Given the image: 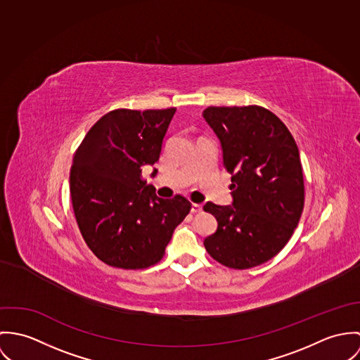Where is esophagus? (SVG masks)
I'll use <instances>...</instances> for the list:
<instances>
[{"mask_svg":"<svg viewBox=\"0 0 360 360\" xmlns=\"http://www.w3.org/2000/svg\"><path fill=\"white\" fill-rule=\"evenodd\" d=\"M201 210H202V207H201L200 204H196V202H193V204H192V207H191V211H192L193 214H196V212H201Z\"/></svg>","mask_w":360,"mask_h":360,"instance_id":"34e87169","label":"esophagus"}]
</instances>
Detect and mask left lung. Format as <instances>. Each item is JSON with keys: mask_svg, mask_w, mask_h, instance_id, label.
Segmentation results:
<instances>
[{"mask_svg": "<svg viewBox=\"0 0 360 360\" xmlns=\"http://www.w3.org/2000/svg\"><path fill=\"white\" fill-rule=\"evenodd\" d=\"M202 117L221 142L233 198L232 205H204L218 222L204 247L228 268L261 265L300 222L305 199L300 150L284 122L265 108L210 106Z\"/></svg>", "mask_w": 360, "mask_h": 360, "instance_id": "left-lung-1", "label": "left lung"}]
</instances>
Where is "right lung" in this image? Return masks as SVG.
Masks as SVG:
<instances>
[{
	"mask_svg": "<svg viewBox=\"0 0 360 360\" xmlns=\"http://www.w3.org/2000/svg\"><path fill=\"white\" fill-rule=\"evenodd\" d=\"M175 110L109 112L75 153L70 195L76 221L91 251L110 266L145 269L158 264L191 211L189 200L161 199L142 178V167L160 158Z\"/></svg>",
	"mask_w": 360,
	"mask_h": 360,
	"instance_id": "obj_1",
	"label": "right lung"
}]
</instances>
